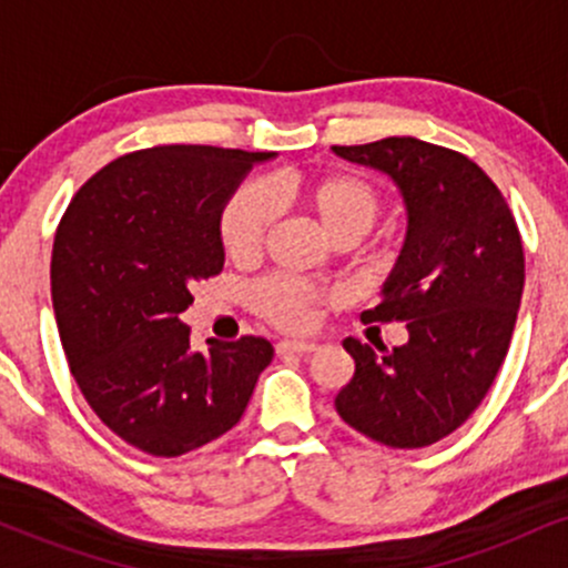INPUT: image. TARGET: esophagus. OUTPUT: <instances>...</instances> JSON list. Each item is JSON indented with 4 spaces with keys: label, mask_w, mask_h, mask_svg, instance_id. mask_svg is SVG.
Listing matches in <instances>:
<instances>
[{
    "label": "esophagus",
    "mask_w": 568,
    "mask_h": 568,
    "mask_svg": "<svg viewBox=\"0 0 568 568\" xmlns=\"http://www.w3.org/2000/svg\"><path fill=\"white\" fill-rule=\"evenodd\" d=\"M310 355V352H317L315 342H277V355Z\"/></svg>",
    "instance_id": "esophagus-1"
}]
</instances>
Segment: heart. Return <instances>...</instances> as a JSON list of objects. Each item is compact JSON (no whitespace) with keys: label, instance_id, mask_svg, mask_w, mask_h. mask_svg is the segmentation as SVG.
Listing matches in <instances>:
<instances>
[{"label":"heart","instance_id":"b5f03b06","mask_svg":"<svg viewBox=\"0 0 568 568\" xmlns=\"http://www.w3.org/2000/svg\"><path fill=\"white\" fill-rule=\"evenodd\" d=\"M298 202L310 219L321 226L331 243L338 240H361L384 211V194L361 173H323L302 184H270L237 186L224 202L219 216V237L224 251L237 262L258 256L266 234L275 221V205L280 202ZM251 310L266 323L283 331H304L312 323L315 306L328 302V293L283 275L256 280L247 291Z\"/></svg>","mask_w":568,"mask_h":568}]
</instances>
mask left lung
Returning a JSON list of instances; mask_svg holds the SVG:
<instances>
[{
  "label": "left lung",
  "instance_id": "obj_1",
  "mask_svg": "<svg viewBox=\"0 0 568 568\" xmlns=\"http://www.w3.org/2000/svg\"><path fill=\"white\" fill-rule=\"evenodd\" d=\"M400 186L408 234L384 298L366 323H406L408 342L382 357L347 338L355 374L334 406L344 422L389 448L452 435L480 406L510 347L524 243L510 205L470 158L419 139L334 146Z\"/></svg>",
  "mask_w": 568,
  "mask_h": 568
}]
</instances>
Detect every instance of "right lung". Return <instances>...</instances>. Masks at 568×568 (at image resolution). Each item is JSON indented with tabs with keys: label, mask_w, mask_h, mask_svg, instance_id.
Returning a JSON list of instances; mask_svg holds the SVG:
<instances>
[{
	"label": "right lung",
	"mask_w": 568,
	"mask_h": 568,
	"mask_svg": "<svg viewBox=\"0 0 568 568\" xmlns=\"http://www.w3.org/2000/svg\"><path fill=\"white\" fill-rule=\"evenodd\" d=\"M272 152L139 149L80 186L55 230L50 285L71 376L114 435L181 456L237 425L272 344L262 336L189 349L179 321L192 285L224 266L219 216Z\"/></svg>",
	"instance_id": "right-lung-1"
}]
</instances>
